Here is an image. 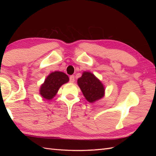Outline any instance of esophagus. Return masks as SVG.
I'll list each match as a JSON object with an SVG mask.
<instances>
[{
    "label": "esophagus",
    "mask_w": 156,
    "mask_h": 156,
    "mask_svg": "<svg viewBox=\"0 0 156 156\" xmlns=\"http://www.w3.org/2000/svg\"><path fill=\"white\" fill-rule=\"evenodd\" d=\"M75 81V77L74 76H69V82H71V83H73Z\"/></svg>",
    "instance_id": "obj_1"
}]
</instances>
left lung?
Instances as JSON below:
<instances>
[{
  "instance_id": "obj_1",
  "label": "left lung",
  "mask_w": 156,
  "mask_h": 156,
  "mask_svg": "<svg viewBox=\"0 0 156 156\" xmlns=\"http://www.w3.org/2000/svg\"><path fill=\"white\" fill-rule=\"evenodd\" d=\"M78 84L88 102H93L104 97L103 85L90 72H84L81 77L78 78Z\"/></svg>"
}]
</instances>
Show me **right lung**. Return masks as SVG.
<instances>
[{
	"label": "right lung",
	"instance_id": "right-lung-1",
	"mask_svg": "<svg viewBox=\"0 0 156 156\" xmlns=\"http://www.w3.org/2000/svg\"><path fill=\"white\" fill-rule=\"evenodd\" d=\"M69 81L68 76L62 72H54L51 73L40 88V94L47 100L55 97L59 88L62 84Z\"/></svg>",
	"mask_w": 156,
	"mask_h": 156
}]
</instances>
